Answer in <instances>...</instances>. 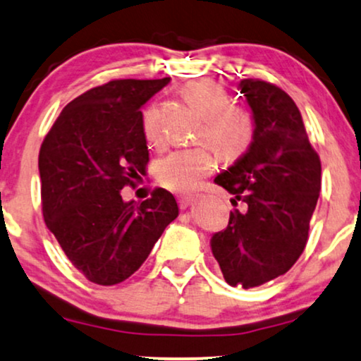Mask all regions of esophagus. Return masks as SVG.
<instances>
[{
	"instance_id": "34e87169",
	"label": "esophagus",
	"mask_w": 361,
	"mask_h": 361,
	"mask_svg": "<svg viewBox=\"0 0 361 361\" xmlns=\"http://www.w3.org/2000/svg\"><path fill=\"white\" fill-rule=\"evenodd\" d=\"M195 201H197V197H195V195H179L180 209H188L190 204H194Z\"/></svg>"
}]
</instances>
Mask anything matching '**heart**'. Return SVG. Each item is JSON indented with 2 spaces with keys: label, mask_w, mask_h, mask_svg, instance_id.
Wrapping results in <instances>:
<instances>
[{
  "label": "heart",
  "mask_w": 361,
  "mask_h": 361,
  "mask_svg": "<svg viewBox=\"0 0 361 361\" xmlns=\"http://www.w3.org/2000/svg\"><path fill=\"white\" fill-rule=\"evenodd\" d=\"M182 97L204 117L197 132L199 140L207 142L224 160H235L247 152L255 140V117L244 106L233 105L224 87L209 78L192 80L182 87ZM142 130L149 144L162 140L157 105H149L144 110ZM210 147L199 145L169 154L157 166L160 184L173 192H194L216 167V154Z\"/></svg>",
  "instance_id": "1"
}]
</instances>
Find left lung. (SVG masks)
Segmentation results:
<instances>
[{"instance_id":"left-lung-1","label":"left lung","mask_w":361,"mask_h":361,"mask_svg":"<svg viewBox=\"0 0 361 361\" xmlns=\"http://www.w3.org/2000/svg\"><path fill=\"white\" fill-rule=\"evenodd\" d=\"M256 122L255 140L214 182L234 195L212 255L231 286H261L291 269L308 241L322 190V162L291 97L273 83H239Z\"/></svg>"}]
</instances>
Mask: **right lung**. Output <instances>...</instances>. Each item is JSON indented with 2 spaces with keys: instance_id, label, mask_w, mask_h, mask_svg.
Masks as SVG:
<instances>
[{
  "instance_id": "obj_1",
  "label": "right lung",
  "mask_w": 361,
  "mask_h": 361,
  "mask_svg": "<svg viewBox=\"0 0 361 361\" xmlns=\"http://www.w3.org/2000/svg\"><path fill=\"white\" fill-rule=\"evenodd\" d=\"M169 82L112 80L82 93L61 110L39 149L44 224L95 284L126 281L179 216L166 189L140 204L120 194L149 162L140 106Z\"/></svg>"
}]
</instances>
